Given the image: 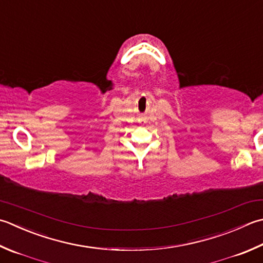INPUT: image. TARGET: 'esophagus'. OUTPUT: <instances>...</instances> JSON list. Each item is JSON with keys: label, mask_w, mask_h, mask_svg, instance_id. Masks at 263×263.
Masks as SVG:
<instances>
[{"label": "esophagus", "mask_w": 263, "mask_h": 263, "mask_svg": "<svg viewBox=\"0 0 263 263\" xmlns=\"http://www.w3.org/2000/svg\"><path fill=\"white\" fill-rule=\"evenodd\" d=\"M140 123H141V124H142V125H143V124H145V123H146V121H141V122H140Z\"/></svg>", "instance_id": "1"}]
</instances>
